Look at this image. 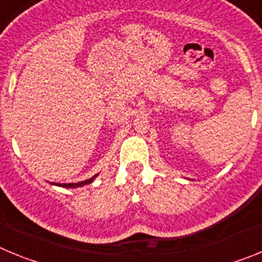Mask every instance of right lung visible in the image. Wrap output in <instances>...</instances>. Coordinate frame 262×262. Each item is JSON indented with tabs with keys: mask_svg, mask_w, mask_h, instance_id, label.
<instances>
[{
	"mask_svg": "<svg viewBox=\"0 0 262 262\" xmlns=\"http://www.w3.org/2000/svg\"><path fill=\"white\" fill-rule=\"evenodd\" d=\"M97 176H93L92 178H89V180H85V181H81V182H77V184H56L59 185V186H62V187H77V186H84V185L86 184H90V182L93 181L94 178H96Z\"/></svg>",
	"mask_w": 262,
	"mask_h": 262,
	"instance_id": "1",
	"label": "right lung"
}]
</instances>
